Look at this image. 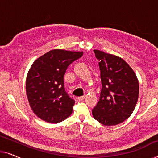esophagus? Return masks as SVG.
<instances>
[{
  "label": "esophagus",
  "mask_w": 158,
  "mask_h": 158,
  "mask_svg": "<svg viewBox=\"0 0 158 158\" xmlns=\"http://www.w3.org/2000/svg\"><path fill=\"white\" fill-rule=\"evenodd\" d=\"M85 96H83L78 97V98H77V99H78L80 101H83L84 99H85Z\"/></svg>",
  "instance_id": "obj_1"
}]
</instances>
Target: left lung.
<instances>
[{"mask_svg":"<svg viewBox=\"0 0 158 158\" xmlns=\"http://www.w3.org/2000/svg\"><path fill=\"white\" fill-rule=\"evenodd\" d=\"M94 52L99 60L102 88L92 114L101 124L114 126L132 114L139 97V82L122 58L98 49Z\"/></svg>","mask_w":158,"mask_h":158,"instance_id":"left-lung-1","label":"left lung"}]
</instances>
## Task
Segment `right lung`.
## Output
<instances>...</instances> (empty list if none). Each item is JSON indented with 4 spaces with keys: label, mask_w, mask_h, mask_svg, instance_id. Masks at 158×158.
Masks as SVG:
<instances>
[{
    "label": "right lung",
    "mask_w": 158,
    "mask_h": 158,
    "mask_svg": "<svg viewBox=\"0 0 158 158\" xmlns=\"http://www.w3.org/2000/svg\"><path fill=\"white\" fill-rule=\"evenodd\" d=\"M83 54L53 49L32 64L26 81V91L32 111L41 119L57 124L72 114L75 101L64 90L63 77L68 67Z\"/></svg>",
    "instance_id": "1"
}]
</instances>
